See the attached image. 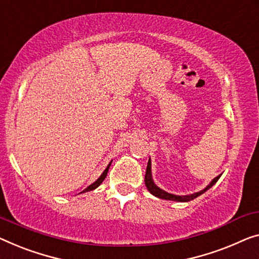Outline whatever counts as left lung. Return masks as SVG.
<instances>
[{
	"label": "left lung",
	"mask_w": 259,
	"mask_h": 259,
	"mask_svg": "<svg viewBox=\"0 0 259 259\" xmlns=\"http://www.w3.org/2000/svg\"><path fill=\"white\" fill-rule=\"evenodd\" d=\"M220 177H221V175L218 176V177H216V178H214L213 180H211L210 183H209V185L204 187L203 190L200 191V192L193 193V194H187V195L171 194V193H167L166 191L161 190V188H159L156 184H154V181L152 179V172H151V159H149L148 166H146V172H145L144 181H145V186H146V188H148V191L151 193L152 195L157 196V198L164 199V200H171V201H177V202H187V201H191V200H193V199L198 198L199 195L203 194L204 192L209 190V188L213 186V185L216 184V181L220 179Z\"/></svg>",
	"instance_id": "8db88e82"
}]
</instances>
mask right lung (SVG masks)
Instances as JSON below:
<instances>
[{
	"instance_id": "1",
	"label": "right lung",
	"mask_w": 259,
	"mask_h": 259,
	"mask_svg": "<svg viewBox=\"0 0 259 259\" xmlns=\"http://www.w3.org/2000/svg\"><path fill=\"white\" fill-rule=\"evenodd\" d=\"M111 161H113V160H111ZM111 161H110V163H109V164H108V166H107V168L105 169V171H103V173H102V175H101V176H100V177H99V178H98V179H96V180L94 181V183H93V184H91V185H90V186H88L87 188H84V190H83L82 192H80V193H79V194H81V193H86V192H90V191H93V190H95V188H98V187L100 186V185H101V184H102V181H103V180H105V178H106V177H107L108 169H109V167H110V165H111Z\"/></svg>"
}]
</instances>
